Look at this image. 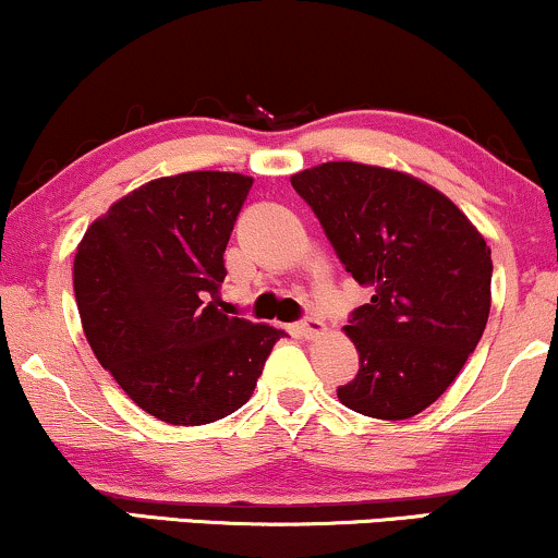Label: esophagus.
Listing matches in <instances>:
<instances>
[{"instance_id": "1", "label": "esophagus", "mask_w": 558, "mask_h": 558, "mask_svg": "<svg viewBox=\"0 0 558 558\" xmlns=\"http://www.w3.org/2000/svg\"><path fill=\"white\" fill-rule=\"evenodd\" d=\"M296 330H299V335H304V338H317V335L325 332L327 327H325V322H322L319 317H304L296 325Z\"/></svg>"}]
</instances>
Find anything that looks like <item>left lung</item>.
I'll return each instance as SVG.
<instances>
[{
  "mask_svg": "<svg viewBox=\"0 0 558 558\" xmlns=\"http://www.w3.org/2000/svg\"><path fill=\"white\" fill-rule=\"evenodd\" d=\"M368 304L345 335L359 374L338 387L355 413L413 418L452 385L492 308V250L452 199L379 166L332 160L291 177Z\"/></svg>",
  "mask_w": 558,
  "mask_h": 558,
  "instance_id": "1",
  "label": "left lung"
}]
</instances>
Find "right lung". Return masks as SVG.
Returning a JSON list of instances; mask_svg holds the SVG:
<instances>
[{
	"mask_svg": "<svg viewBox=\"0 0 558 558\" xmlns=\"http://www.w3.org/2000/svg\"><path fill=\"white\" fill-rule=\"evenodd\" d=\"M252 177L190 171L147 181L85 231L75 299L100 366L173 426L226 418L252 398L283 330L218 308L223 252Z\"/></svg>",
	"mask_w": 558,
	"mask_h": 558,
	"instance_id": "right-lung-1",
	"label": "right lung"
}]
</instances>
